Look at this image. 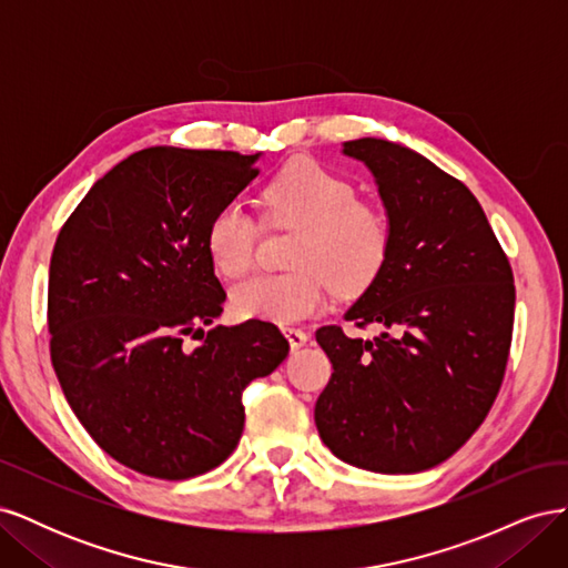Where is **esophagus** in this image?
Listing matches in <instances>:
<instances>
[{"mask_svg": "<svg viewBox=\"0 0 568 568\" xmlns=\"http://www.w3.org/2000/svg\"><path fill=\"white\" fill-rule=\"evenodd\" d=\"M284 336H286V341H288V346H291V351H298V348H303L305 343H307V336L303 329H298V326H284Z\"/></svg>", "mask_w": 568, "mask_h": 568, "instance_id": "34e87169", "label": "esophagus"}]
</instances>
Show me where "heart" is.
I'll use <instances>...</instances> for the list:
<instances>
[{"mask_svg": "<svg viewBox=\"0 0 568 568\" xmlns=\"http://www.w3.org/2000/svg\"><path fill=\"white\" fill-rule=\"evenodd\" d=\"M263 211L272 225L296 230L282 274H257L232 288L239 320L274 324L301 322L320 313L329 286L341 296L369 288L386 267L393 230L388 215L357 199L351 180L317 161L286 165L263 189ZM205 251L225 277H242L253 265L255 225L239 203L211 217Z\"/></svg>", "mask_w": 568, "mask_h": 568, "instance_id": "heart-1", "label": "heart"}]
</instances>
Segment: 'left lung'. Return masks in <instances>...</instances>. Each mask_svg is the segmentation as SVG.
Here are the masks:
<instances>
[{"instance_id": "obj_1", "label": "left lung", "mask_w": 568, "mask_h": 568, "mask_svg": "<svg viewBox=\"0 0 568 568\" xmlns=\"http://www.w3.org/2000/svg\"><path fill=\"white\" fill-rule=\"evenodd\" d=\"M379 186L393 242L386 267L346 313L372 341L317 329L334 374L315 405L338 459L415 474L455 455L505 379L514 274L476 196L422 153L363 136L343 144Z\"/></svg>"}]
</instances>
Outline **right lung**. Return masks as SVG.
Instances as JSON below:
<instances>
[{"label":"right lung","instance_id":"1","mask_svg":"<svg viewBox=\"0 0 568 568\" xmlns=\"http://www.w3.org/2000/svg\"><path fill=\"white\" fill-rule=\"evenodd\" d=\"M257 156L142 149L94 182L57 236L51 365L99 448L144 476L182 480L225 462L244 388L288 355L270 322L205 332L227 298L205 230L261 173Z\"/></svg>","mask_w":568,"mask_h":568}]
</instances>
